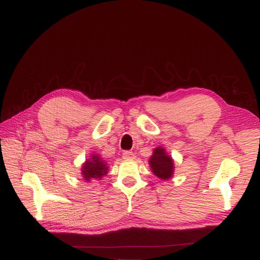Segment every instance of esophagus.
I'll use <instances>...</instances> for the list:
<instances>
[{
    "mask_svg": "<svg viewBox=\"0 0 260 260\" xmlns=\"http://www.w3.org/2000/svg\"><path fill=\"white\" fill-rule=\"evenodd\" d=\"M123 157L124 158H134L135 157V154L132 152V151H125L123 153Z\"/></svg>",
    "mask_w": 260,
    "mask_h": 260,
    "instance_id": "obj_1",
    "label": "esophagus"
}]
</instances>
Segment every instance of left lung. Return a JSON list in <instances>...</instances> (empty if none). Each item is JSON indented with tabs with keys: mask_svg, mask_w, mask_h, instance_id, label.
Instances as JSON below:
<instances>
[{
	"mask_svg": "<svg viewBox=\"0 0 260 260\" xmlns=\"http://www.w3.org/2000/svg\"><path fill=\"white\" fill-rule=\"evenodd\" d=\"M150 165L153 170V173L157 178L162 180H168L172 176L173 173V161L167 153L164 148L157 147L154 150V154L150 159Z\"/></svg>",
	"mask_w": 260,
	"mask_h": 260,
	"instance_id": "obj_1",
	"label": "left lung"
}]
</instances>
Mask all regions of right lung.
Returning a JSON list of instances; mask_svg holds the SVG:
<instances>
[{"instance_id":"1","label":"right lung","mask_w":260,"mask_h":260,"mask_svg":"<svg viewBox=\"0 0 260 260\" xmlns=\"http://www.w3.org/2000/svg\"><path fill=\"white\" fill-rule=\"evenodd\" d=\"M107 167L101 157L97 155L91 156V159H88L82 167V175L84 178L89 181L90 179H102V176L107 173Z\"/></svg>"}]
</instances>
